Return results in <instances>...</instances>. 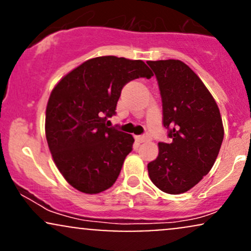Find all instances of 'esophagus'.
Masks as SVG:
<instances>
[{
    "label": "esophagus",
    "instance_id": "obj_1",
    "mask_svg": "<svg viewBox=\"0 0 251 251\" xmlns=\"http://www.w3.org/2000/svg\"><path fill=\"white\" fill-rule=\"evenodd\" d=\"M135 139H137L139 143H144V142H148L149 137L148 135H138V137H135Z\"/></svg>",
    "mask_w": 251,
    "mask_h": 251
}]
</instances>
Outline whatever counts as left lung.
<instances>
[{
    "mask_svg": "<svg viewBox=\"0 0 251 251\" xmlns=\"http://www.w3.org/2000/svg\"><path fill=\"white\" fill-rule=\"evenodd\" d=\"M163 101V124L171 143L158 144L148 164L150 179L170 195L189 191L209 174L224 137L217 103L200 76L180 60L148 61Z\"/></svg>",
    "mask_w": 251,
    "mask_h": 251,
    "instance_id": "obj_1",
    "label": "left lung"
}]
</instances>
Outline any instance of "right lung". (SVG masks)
<instances>
[{
	"label": "right lung",
	"instance_id": "add662e5",
	"mask_svg": "<svg viewBox=\"0 0 251 251\" xmlns=\"http://www.w3.org/2000/svg\"><path fill=\"white\" fill-rule=\"evenodd\" d=\"M153 74L142 60L113 55L82 62L56 83L46 107L45 131L57 170L77 191L111 188L134 139L106 125L124 86Z\"/></svg>",
	"mask_w": 251,
	"mask_h": 251
}]
</instances>
